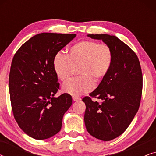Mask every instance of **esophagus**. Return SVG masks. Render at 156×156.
I'll use <instances>...</instances> for the list:
<instances>
[{
	"instance_id": "esophagus-1",
	"label": "esophagus",
	"mask_w": 156,
	"mask_h": 156,
	"mask_svg": "<svg viewBox=\"0 0 156 156\" xmlns=\"http://www.w3.org/2000/svg\"><path fill=\"white\" fill-rule=\"evenodd\" d=\"M72 99H73V101H80L81 98H79L76 97H72Z\"/></svg>"
}]
</instances>
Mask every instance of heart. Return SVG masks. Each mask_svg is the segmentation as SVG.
I'll return each instance as SVG.
<instances>
[{
  "instance_id": "heart-1",
  "label": "heart",
  "mask_w": 156,
  "mask_h": 156,
  "mask_svg": "<svg viewBox=\"0 0 156 156\" xmlns=\"http://www.w3.org/2000/svg\"><path fill=\"white\" fill-rule=\"evenodd\" d=\"M114 55L106 44L84 40L74 44L68 50L67 55L57 53L53 58V69L61 81L69 80L74 69L78 67L79 77L67 81L62 91L72 96H80L91 91L94 82L105 77L112 67Z\"/></svg>"
}]
</instances>
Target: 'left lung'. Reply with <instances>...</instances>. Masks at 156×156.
Listing matches in <instances>:
<instances>
[{
  "mask_svg": "<svg viewBox=\"0 0 156 156\" xmlns=\"http://www.w3.org/2000/svg\"><path fill=\"white\" fill-rule=\"evenodd\" d=\"M87 36L101 40L112 48L114 55L109 72L89 94L103 102H93L90 97L82 99L86 105L84 123L87 131L96 138L108 141L126 130L139 108L143 87L141 68L136 53L116 36Z\"/></svg>",
  "mask_w": 156,
  "mask_h": 156,
  "instance_id": "obj_1",
  "label": "left lung"
}]
</instances>
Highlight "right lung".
I'll use <instances>...</instances> for the list:
<instances>
[{"instance_id": "obj_1", "label": "right lung", "mask_w": 156, "mask_h": 156, "mask_svg": "<svg viewBox=\"0 0 156 156\" xmlns=\"http://www.w3.org/2000/svg\"><path fill=\"white\" fill-rule=\"evenodd\" d=\"M75 37V34H37L25 42L12 59L9 74L12 113L19 127L35 139H47L58 133L64 114L72 104L68 94L54 97L59 84L52 62Z\"/></svg>"}]
</instances>
